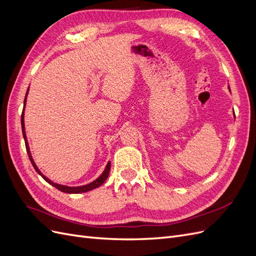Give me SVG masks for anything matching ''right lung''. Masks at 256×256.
<instances>
[{
  "label": "right lung",
  "mask_w": 256,
  "mask_h": 256,
  "mask_svg": "<svg viewBox=\"0 0 256 256\" xmlns=\"http://www.w3.org/2000/svg\"><path fill=\"white\" fill-rule=\"evenodd\" d=\"M28 92H26V95H28ZM26 98H24V106H26ZM23 118H24V112H22V114H21V127H22V134H23V138H24V142H26V152H28V158H30V162H32V166H33L34 168L36 170V172H37L38 174H40L46 182H48L50 184L53 186V187H56L58 190H60V191H62V192H65V193H83V192H88V191H90V190H92V189H95V188L99 187V186H102V184L106 180V178H108V176H109L110 170H111V162H110V161L108 162V164H106V168H104V173H102V175H100L95 182H90V184H88L81 186V187H67V186H62V184H56V182H52L49 180V178H47L44 175L42 174V172H40V170H38V168L36 166V164H35V162H34L32 156H30V148H28V141H26V130H24V120H23Z\"/></svg>",
  "instance_id": "add662e5"
}]
</instances>
